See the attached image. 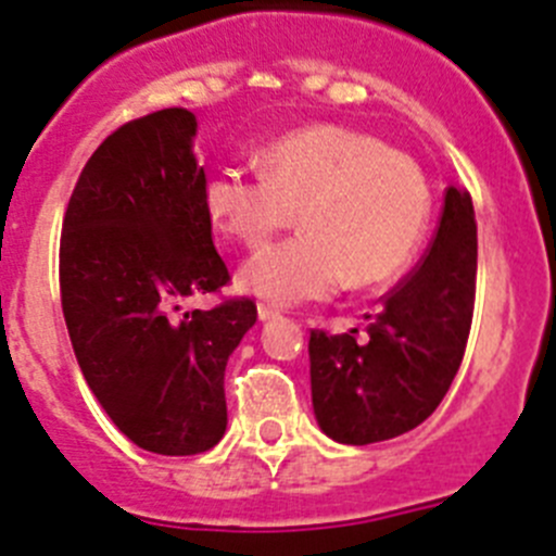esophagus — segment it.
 I'll list each match as a JSON object with an SVG mask.
<instances>
[{
  "mask_svg": "<svg viewBox=\"0 0 556 556\" xmlns=\"http://www.w3.org/2000/svg\"><path fill=\"white\" fill-rule=\"evenodd\" d=\"M279 309H274L271 304H257V318L260 321H271V318H277Z\"/></svg>",
  "mask_w": 556,
  "mask_h": 556,
  "instance_id": "34e87169",
  "label": "esophagus"
}]
</instances>
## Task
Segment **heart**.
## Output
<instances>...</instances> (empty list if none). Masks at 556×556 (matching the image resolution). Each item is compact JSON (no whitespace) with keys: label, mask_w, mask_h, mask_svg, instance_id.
Segmentation results:
<instances>
[{"label":"heart","mask_w":556,"mask_h":556,"mask_svg":"<svg viewBox=\"0 0 556 556\" xmlns=\"http://www.w3.org/2000/svg\"><path fill=\"white\" fill-rule=\"evenodd\" d=\"M210 224L247 249H260L290 224L304 232L260 252L241 285L274 304L332 296L390 282L424 241L432 197L413 157L371 135L315 124L282 135L263 152V177L216 168L202 185Z\"/></svg>","instance_id":"b5f03b06"}]
</instances>
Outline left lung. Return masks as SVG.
<instances>
[{
    "label": "left lung",
    "instance_id": "obj_1",
    "mask_svg": "<svg viewBox=\"0 0 556 556\" xmlns=\"http://www.w3.org/2000/svg\"><path fill=\"white\" fill-rule=\"evenodd\" d=\"M477 296L471 193L448 185L421 263L357 329L309 332V388L324 432L368 446L409 432L443 402L463 363Z\"/></svg>",
    "mask_w": 556,
    "mask_h": 556
}]
</instances>
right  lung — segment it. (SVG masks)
<instances>
[{
  "label": "right lung",
  "instance_id": "right-lung-1",
  "mask_svg": "<svg viewBox=\"0 0 556 556\" xmlns=\"http://www.w3.org/2000/svg\"><path fill=\"white\" fill-rule=\"evenodd\" d=\"M197 116L132 118L91 154L60 232V302L88 388L135 446L168 457L213 448L227 429L224 371L257 321L252 299L179 315L222 293L229 271L202 207Z\"/></svg>",
  "mask_w": 556,
  "mask_h": 556
}]
</instances>
